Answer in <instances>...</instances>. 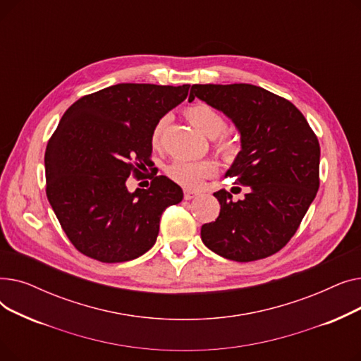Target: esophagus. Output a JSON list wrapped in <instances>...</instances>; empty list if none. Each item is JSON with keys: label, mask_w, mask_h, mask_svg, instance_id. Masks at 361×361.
<instances>
[{"label": "esophagus", "mask_w": 361, "mask_h": 361, "mask_svg": "<svg viewBox=\"0 0 361 361\" xmlns=\"http://www.w3.org/2000/svg\"><path fill=\"white\" fill-rule=\"evenodd\" d=\"M197 196V193L196 192H193V190H184V199L185 200H190V199H193V197H196Z\"/></svg>", "instance_id": "obj_1"}]
</instances>
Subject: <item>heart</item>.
Returning a JSON list of instances; mask_svg holds the SVG:
<instances>
[{
  "label": "heart",
  "mask_w": 361,
  "mask_h": 361,
  "mask_svg": "<svg viewBox=\"0 0 361 361\" xmlns=\"http://www.w3.org/2000/svg\"><path fill=\"white\" fill-rule=\"evenodd\" d=\"M184 114L187 120L190 121L192 126L196 127L202 135L215 140L214 146L224 158H233L237 154L238 145L231 136L224 133L226 128V120L219 111H216L207 104H195L185 108ZM166 124L168 118L162 117L158 120L154 130H152L150 140L155 147H158L161 143L162 133ZM216 173L218 165L212 159H176L166 166L168 177L187 188L199 187L203 180L214 177Z\"/></svg>",
  "instance_id": "obj_1"
}]
</instances>
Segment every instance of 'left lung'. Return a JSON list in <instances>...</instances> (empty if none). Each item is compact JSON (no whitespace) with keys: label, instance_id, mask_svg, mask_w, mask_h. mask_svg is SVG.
Instances as JSON below:
<instances>
[{"label":"left lung","instance_id":"obj_1","mask_svg":"<svg viewBox=\"0 0 361 361\" xmlns=\"http://www.w3.org/2000/svg\"><path fill=\"white\" fill-rule=\"evenodd\" d=\"M195 97L222 111L240 131L241 150L225 177L247 192L238 200L226 190L214 193L221 212L202 225V241L235 262L272 256L295 234L316 197L314 131L290 101L255 85H193L188 101Z\"/></svg>","mask_w":361,"mask_h":361}]
</instances>
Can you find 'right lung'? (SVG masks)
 <instances>
[{
  "label": "right lung",
  "instance_id": "right-lung-1",
  "mask_svg": "<svg viewBox=\"0 0 361 361\" xmlns=\"http://www.w3.org/2000/svg\"><path fill=\"white\" fill-rule=\"evenodd\" d=\"M188 87L120 83L64 112L45 152L47 197L85 256L104 263L142 256L157 241L162 212L183 200L181 187L165 176L133 193L126 181L154 166L152 130Z\"/></svg>",
  "mask_w": 361,
  "mask_h": 361
}]
</instances>
